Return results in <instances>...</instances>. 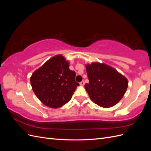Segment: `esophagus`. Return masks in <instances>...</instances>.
Here are the masks:
<instances>
[{"label":"esophagus","instance_id":"34e87169","mask_svg":"<svg viewBox=\"0 0 151 151\" xmlns=\"http://www.w3.org/2000/svg\"><path fill=\"white\" fill-rule=\"evenodd\" d=\"M84 84H85V83H84V81H81V83H80V85H81V86H84Z\"/></svg>","mask_w":151,"mask_h":151}]
</instances>
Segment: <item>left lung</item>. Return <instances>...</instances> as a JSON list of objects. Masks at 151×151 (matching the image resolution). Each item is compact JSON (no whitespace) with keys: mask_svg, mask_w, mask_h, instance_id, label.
I'll list each match as a JSON object with an SVG mask.
<instances>
[{"mask_svg":"<svg viewBox=\"0 0 151 151\" xmlns=\"http://www.w3.org/2000/svg\"><path fill=\"white\" fill-rule=\"evenodd\" d=\"M86 71L89 83L84 88L94 103L109 108L120 101L128 87L124 76L115 68L99 63L87 65Z\"/></svg>","mask_w":151,"mask_h":151,"instance_id":"1","label":"left lung"}]
</instances>
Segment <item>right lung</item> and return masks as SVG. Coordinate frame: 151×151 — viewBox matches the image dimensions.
I'll return each mask as SVG.
<instances>
[{"label":"right lung","mask_w":151,"mask_h":151,"mask_svg":"<svg viewBox=\"0 0 151 151\" xmlns=\"http://www.w3.org/2000/svg\"><path fill=\"white\" fill-rule=\"evenodd\" d=\"M60 55L50 58L32 74L30 82L37 98L46 106L57 108L70 101L79 84L76 72Z\"/></svg>","instance_id":"right-lung-1"}]
</instances>
